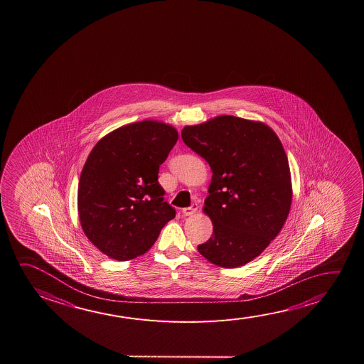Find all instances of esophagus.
Instances as JSON below:
<instances>
[{"mask_svg": "<svg viewBox=\"0 0 364 364\" xmlns=\"http://www.w3.org/2000/svg\"><path fill=\"white\" fill-rule=\"evenodd\" d=\"M198 210L197 204H191V207H188V208H183V215H194L196 212Z\"/></svg>", "mask_w": 364, "mask_h": 364, "instance_id": "34e87169", "label": "esophagus"}]
</instances>
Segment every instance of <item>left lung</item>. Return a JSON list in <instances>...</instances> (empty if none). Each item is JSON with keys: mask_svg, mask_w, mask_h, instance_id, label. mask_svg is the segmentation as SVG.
Here are the masks:
<instances>
[{"mask_svg": "<svg viewBox=\"0 0 364 364\" xmlns=\"http://www.w3.org/2000/svg\"><path fill=\"white\" fill-rule=\"evenodd\" d=\"M181 138L212 171L203 212L213 233L198 251L220 268L242 267L278 236L291 210L292 179L283 144L268 124L233 115L185 125Z\"/></svg>", "mask_w": 364, "mask_h": 364, "instance_id": "obj_1", "label": "left lung"}]
</instances>
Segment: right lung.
<instances>
[{
    "instance_id": "1",
    "label": "right lung",
    "mask_w": 364,
    "mask_h": 364,
    "mask_svg": "<svg viewBox=\"0 0 364 364\" xmlns=\"http://www.w3.org/2000/svg\"><path fill=\"white\" fill-rule=\"evenodd\" d=\"M178 139L173 125L146 119L122 125L91 149L78 183V218L107 257L125 262L144 255L175 217L157 180Z\"/></svg>"
}]
</instances>
